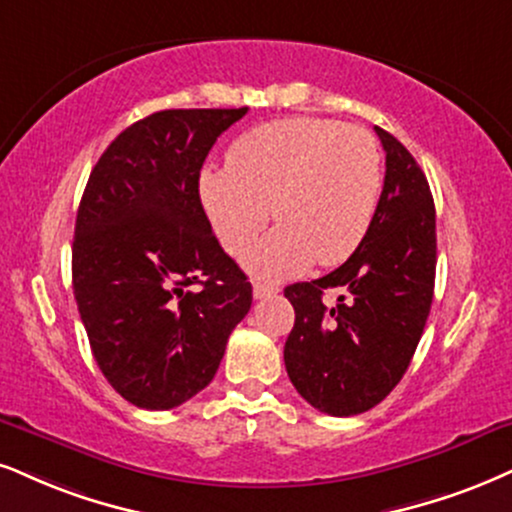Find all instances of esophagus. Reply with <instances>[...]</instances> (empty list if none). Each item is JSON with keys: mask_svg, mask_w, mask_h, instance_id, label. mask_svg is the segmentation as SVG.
<instances>
[{"mask_svg": "<svg viewBox=\"0 0 512 512\" xmlns=\"http://www.w3.org/2000/svg\"><path fill=\"white\" fill-rule=\"evenodd\" d=\"M280 292L275 285H268V282H256L254 285V296L256 299H266V296H273Z\"/></svg>", "mask_w": 512, "mask_h": 512, "instance_id": "34e87169", "label": "esophagus"}]
</instances>
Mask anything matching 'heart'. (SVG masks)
Listing matches in <instances>:
<instances>
[{
    "mask_svg": "<svg viewBox=\"0 0 512 512\" xmlns=\"http://www.w3.org/2000/svg\"><path fill=\"white\" fill-rule=\"evenodd\" d=\"M201 204L218 242L242 256L256 277L287 280L318 261L339 266L361 246L382 194L375 137L327 118H280L244 132L227 151V168L199 180Z\"/></svg>",
    "mask_w": 512,
    "mask_h": 512,
    "instance_id": "1",
    "label": "heart"
}]
</instances>
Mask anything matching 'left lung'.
<instances>
[{"label": "left lung", "instance_id": "8db88e82", "mask_svg": "<svg viewBox=\"0 0 512 512\" xmlns=\"http://www.w3.org/2000/svg\"><path fill=\"white\" fill-rule=\"evenodd\" d=\"M387 173L368 235L351 258L318 280L285 287L294 327L287 375L320 413L349 418L377 406L408 370L425 330L437 270V213L410 151L375 128ZM337 291V305L322 296Z\"/></svg>", "mask_w": 512, "mask_h": 512}]
</instances>
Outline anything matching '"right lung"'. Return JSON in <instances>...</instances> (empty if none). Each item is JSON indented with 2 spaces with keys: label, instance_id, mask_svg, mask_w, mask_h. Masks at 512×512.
<instances>
[{
  "label": "right lung",
  "instance_id": "1",
  "mask_svg": "<svg viewBox=\"0 0 512 512\" xmlns=\"http://www.w3.org/2000/svg\"><path fill=\"white\" fill-rule=\"evenodd\" d=\"M244 113H151L106 147L82 192L75 304L99 370L137 408L168 410L199 394L251 308V282L199 199L208 151Z\"/></svg>",
  "mask_w": 512,
  "mask_h": 512
}]
</instances>
